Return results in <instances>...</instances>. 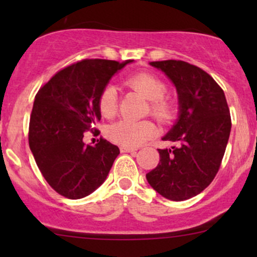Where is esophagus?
Segmentation results:
<instances>
[{
	"instance_id": "obj_1",
	"label": "esophagus",
	"mask_w": 257,
	"mask_h": 257,
	"mask_svg": "<svg viewBox=\"0 0 257 257\" xmlns=\"http://www.w3.org/2000/svg\"><path fill=\"white\" fill-rule=\"evenodd\" d=\"M135 151H137V149H133V147H120V152L123 153H134Z\"/></svg>"
}]
</instances>
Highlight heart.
I'll return each instance as SVG.
<instances>
[{"instance_id": "heart-1", "label": "heart", "mask_w": 257, "mask_h": 257, "mask_svg": "<svg viewBox=\"0 0 257 257\" xmlns=\"http://www.w3.org/2000/svg\"><path fill=\"white\" fill-rule=\"evenodd\" d=\"M125 83L132 89L150 101V113L162 123H168L175 114V106L173 101L166 96L167 84L157 76L147 72H139L129 76ZM118 105L117 88L107 84L100 91L98 98V107L100 113L106 118L113 117ZM157 126L151 120H129L120 119L108 128V138L113 143L124 147H137L146 143L157 135Z\"/></svg>"}]
</instances>
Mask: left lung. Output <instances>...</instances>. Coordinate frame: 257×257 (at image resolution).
<instances>
[{
	"instance_id": "obj_1",
	"label": "left lung",
	"mask_w": 257,
	"mask_h": 257,
	"mask_svg": "<svg viewBox=\"0 0 257 257\" xmlns=\"http://www.w3.org/2000/svg\"><path fill=\"white\" fill-rule=\"evenodd\" d=\"M175 84L180 116L164 141L176 146L161 150L157 167L146 174L161 196L186 200L211 184L225 155L231 114L222 88L200 67L182 60L151 61Z\"/></svg>"
}]
</instances>
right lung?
<instances>
[{
    "instance_id": "1",
    "label": "right lung",
    "mask_w": 257,
    "mask_h": 257,
    "mask_svg": "<svg viewBox=\"0 0 257 257\" xmlns=\"http://www.w3.org/2000/svg\"><path fill=\"white\" fill-rule=\"evenodd\" d=\"M133 60L83 59L64 67L35 96L29 145L49 186L69 199L88 196L105 181L119 149L100 137L94 146L83 137L101 118L98 98L112 76Z\"/></svg>"
}]
</instances>
